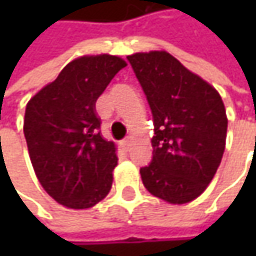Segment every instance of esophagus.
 I'll list each match as a JSON object with an SVG mask.
<instances>
[{"label": "esophagus", "instance_id": "34e87169", "mask_svg": "<svg viewBox=\"0 0 256 256\" xmlns=\"http://www.w3.org/2000/svg\"><path fill=\"white\" fill-rule=\"evenodd\" d=\"M122 145H123V148H124V150H128V146H130V138L123 139V140H122Z\"/></svg>", "mask_w": 256, "mask_h": 256}]
</instances>
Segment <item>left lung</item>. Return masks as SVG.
Instances as JSON below:
<instances>
[{
	"label": "left lung",
	"mask_w": 256,
	"mask_h": 256,
	"mask_svg": "<svg viewBox=\"0 0 256 256\" xmlns=\"http://www.w3.org/2000/svg\"><path fill=\"white\" fill-rule=\"evenodd\" d=\"M154 122L152 160L140 168L145 188L182 204L197 198L220 168L227 114L220 93L168 52L128 56Z\"/></svg>",
	"instance_id": "1"
}]
</instances>
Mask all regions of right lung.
I'll use <instances>...</instances> for the list:
<instances>
[{"mask_svg": "<svg viewBox=\"0 0 256 256\" xmlns=\"http://www.w3.org/2000/svg\"><path fill=\"white\" fill-rule=\"evenodd\" d=\"M124 66L111 54L78 58L26 105L24 133L35 175L66 208H92L112 186L116 145L102 138L94 105Z\"/></svg>", "mask_w": 256, "mask_h": 256, "instance_id": "obj_1", "label": "right lung"}]
</instances>
